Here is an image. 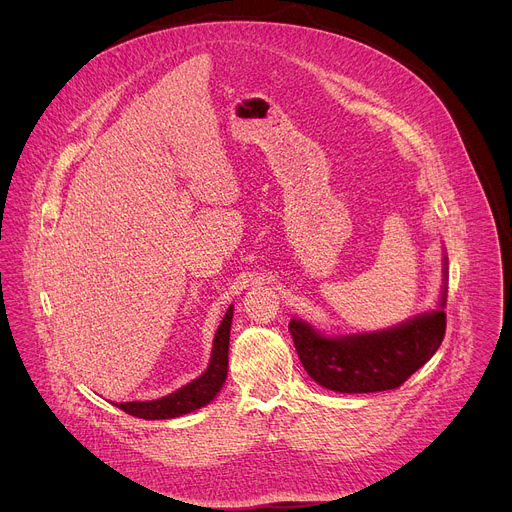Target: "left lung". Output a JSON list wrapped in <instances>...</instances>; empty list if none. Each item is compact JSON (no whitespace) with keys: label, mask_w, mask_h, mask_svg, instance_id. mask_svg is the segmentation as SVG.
Wrapping results in <instances>:
<instances>
[{"label":"left lung","mask_w":512,"mask_h":512,"mask_svg":"<svg viewBox=\"0 0 512 512\" xmlns=\"http://www.w3.org/2000/svg\"><path fill=\"white\" fill-rule=\"evenodd\" d=\"M448 255L442 259L437 306L399 324L369 332H324L302 318L289 320L306 373L336 393H377L403 385L440 348L446 334Z\"/></svg>","instance_id":"1"}]
</instances>
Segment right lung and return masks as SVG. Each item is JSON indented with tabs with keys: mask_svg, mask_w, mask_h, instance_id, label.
<instances>
[{
	"mask_svg": "<svg viewBox=\"0 0 512 512\" xmlns=\"http://www.w3.org/2000/svg\"><path fill=\"white\" fill-rule=\"evenodd\" d=\"M233 310H235V306L231 304L221 326L216 328L208 367L200 377H196L194 381L186 383L184 387H180L160 399L127 401V403H113V405L129 415L141 417V419H176V417H182L186 413H192V411L208 405L218 393H221V389L227 381Z\"/></svg>",
	"mask_w": 512,
	"mask_h": 512,
	"instance_id": "obj_1",
	"label": "right lung"
}]
</instances>
